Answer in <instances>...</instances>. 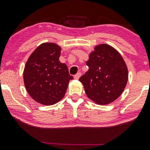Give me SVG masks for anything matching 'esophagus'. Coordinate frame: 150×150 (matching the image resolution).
Listing matches in <instances>:
<instances>
[{
    "label": "esophagus",
    "mask_w": 150,
    "mask_h": 150,
    "mask_svg": "<svg viewBox=\"0 0 150 150\" xmlns=\"http://www.w3.org/2000/svg\"><path fill=\"white\" fill-rule=\"evenodd\" d=\"M80 76H81V73H80V72L77 73V74H75V75H74V79H78L79 77H80Z\"/></svg>",
    "instance_id": "34e87169"
}]
</instances>
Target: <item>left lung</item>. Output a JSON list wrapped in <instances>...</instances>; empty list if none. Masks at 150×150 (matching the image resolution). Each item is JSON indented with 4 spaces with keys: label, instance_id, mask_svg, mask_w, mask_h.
Returning a JSON list of instances; mask_svg holds the SVG:
<instances>
[{
    "label": "left lung",
    "instance_id": "left-lung-1",
    "mask_svg": "<svg viewBox=\"0 0 150 150\" xmlns=\"http://www.w3.org/2000/svg\"><path fill=\"white\" fill-rule=\"evenodd\" d=\"M88 71L79 78L88 98L100 105L110 104L121 95L128 82L126 64L107 44L95 47L86 62Z\"/></svg>",
    "mask_w": 150,
    "mask_h": 150
}]
</instances>
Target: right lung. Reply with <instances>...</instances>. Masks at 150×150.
I'll list each match as a JSON object with an SVG mask.
<instances>
[{"mask_svg":"<svg viewBox=\"0 0 150 150\" xmlns=\"http://www.w3.org/2000/svg\"><path fill=\"white\" fill-rule=\"evenodd\" d=\"M61 48L53 43L40 45L28 59L23 73L24 83L30 97L43 105H52L64 98L69 81L65 64L59 61Z\"/></svg>","mask_w":150,"mask_h":150,"instance_id":"1","label":"right lung"}]
</instances>
